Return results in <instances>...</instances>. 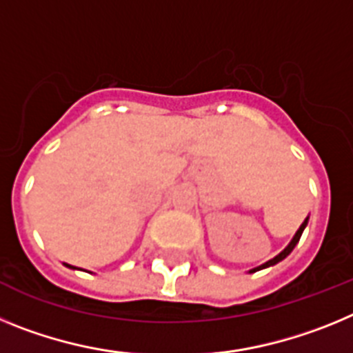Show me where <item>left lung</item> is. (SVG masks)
I'll return each mask as SVG.
<instances>
[{
    "instance_id": "left-lung-1",
    "label": "left lung",
    "mask_w": 353,
    "mask_h": 353,
    "mask_svg": "<svg viewBox=\"0 0 353 353\" xmlns=\"http://www.w3.org/2000/svg\"><path fill=\"white\" fill-rule=\"evenodd\" d=\"M307 221H310V217H305V219H304V223H302V224H301V228H299V230H297V233H295V235H293L292 242H290V244L286 245V248L283 249V251L279 252V254H277V256H274L272 260H269V261H267V263L260 265V267H254V269H251V270H249V274H252V272H258V270H261V269H267V267H272V265H276V263H279V261H283V260H285V258L288 256L290 252L293 251V248H295V245L299 244V240H301V235H302V232H304V228L307 226Z\"/></svg>"
}]
</instances>
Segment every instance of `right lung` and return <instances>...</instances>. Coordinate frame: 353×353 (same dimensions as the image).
<instances>
[{
	"label": "right lung",
	"mask_w": 353,
	"mask_h": 353,
	"mask_svg": "<svg viewBox=\"0 0 353 353\" xmlns=\"http://www.w3.org/2000/svg\"><path fill=\"white\" fill-rule=\"evenodd\" d=\"M68 267V269H76V267H72V265H68V263H65Z\"/></svg>",
	"instance_id": "right-lung-1"
}]
</instances>
